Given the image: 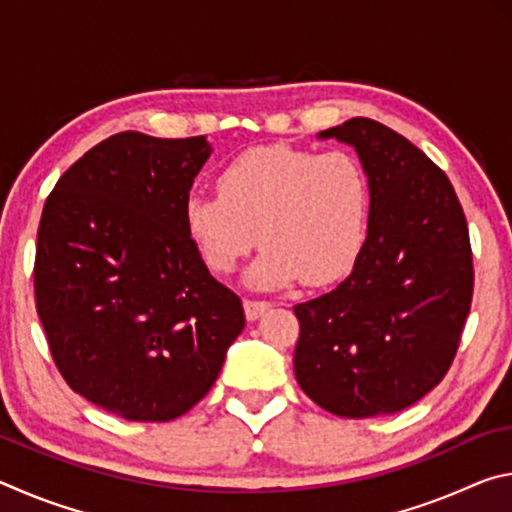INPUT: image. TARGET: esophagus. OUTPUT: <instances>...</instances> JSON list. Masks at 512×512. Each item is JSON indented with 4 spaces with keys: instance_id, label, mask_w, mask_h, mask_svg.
Masks as SVG:
<instances>
[{
    "instance_id": "obj_1",
    "label": "esophagus",
    "mask_w": 512,
    "mask_h": 512,
    "mask_svg": "<svg viewBox=\"0 0 512 512\" xmlns=\"http://www.w3.org/2000/svg\"><path fill=\"white\" fill-rule=\"evenodd\" d=\"M271 307V302H264V300H244V309H246V318L248 320H257L259 316L268 311Z\"/></svg>"
}]
</instances>
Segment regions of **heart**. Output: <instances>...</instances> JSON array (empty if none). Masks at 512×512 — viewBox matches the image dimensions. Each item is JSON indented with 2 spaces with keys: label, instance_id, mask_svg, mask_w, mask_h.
<instances>
[{
  "label": "heart",
  "instance_id": "heart-1",
  "mask_svg": "<svg viewBox=\"0 0 512 512\" xmlns=\"http://www.w3.org/2000/svg\"><path fill=\"white\" fill-rule=\"evenodd\" d=\"M368 216V180L352 155L257 146L219 176V196L189 194L187 237L212 273H232L259 241L246 271L257 291L339 280L357 259Z\"/></svg>",
  "mask_w": 512,
  "mask_h": 512
}]
</instances>
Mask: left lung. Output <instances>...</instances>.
I'll return each mask as SVG.
<instances>
[{"instance_id":"obj_1","label":"left lung","mask_w":512,"mask_h":512,"mask_svg":"<svg viewBox=\"0 0 512 512\" xmlns=\"http://www.w3.org/2000/svg\"><path fill=\"white\" fill-rule=\"evenodd\" d=\"M352 146L368 230L339 287L293 307L302 391L341 418L406 409L440 384L470 314V232L449 178L406 137L354 117L318 133Z\"/></svg>"}]
</instances>
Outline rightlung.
Wrapping results in <instances>:
<instances>
[{"instance_id": "right-lung-1", "label": "right lung", "mask_w": 512, "mask_h": 512, "mask_svg": "<svg viewBox=\"0 0 512 512\" xmlns=\"http://www.w3.org/2000/svg\"><path fill=\"white\" fill-rule=\"evenodd\" d=\"M207 137L117 133L69 167L42 210L36 305L74 393L169 422L210 391L246 325L187 237L183 207Z\"/></svg>"}]
</instances>
